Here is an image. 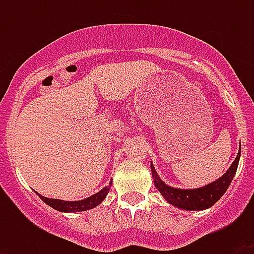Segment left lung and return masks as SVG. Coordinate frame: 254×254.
I'll return each instance as SVG.
<instances>
[{
	"label": "left lung",
	"mask_w": 254,
	"mask_h": 254,
	"mask_svg": "<svg viewBox=\"0 0 254 254\" xmlns=\"http://www.w3.org/2000/svg\"><path fill=\"white\" fill-rule=\"evenodd\" d=\"M240 150L237 154L236 159L233 161L229 170L217 181L209 183V185L196 190H179L173 189L170 186L165 185L155 173L154 167H151V173L154 178V185L159 192L162 193L163 197L169 201L170 204L175 205L178 208L189 209V211H197V209H205L212 207L224 192L228 190L231 182H232L235 174H236L239 159H240Z\"/></svg>",
	"instance_id": "8db88e82"
}]
</instances>
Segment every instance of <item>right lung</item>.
Masks as SVG:
<instances>
[{
    "label": "right lung",
    "instance_id": "right-lung-1",
    "mask_svg": "<svg viewBox=\"0 0 254 254\" xmlns=\"http://www.w3.org/2000/svg\"><path fill=\"white\" fill-rule=\"evenodd\" d=\"M111 185L108 187H104L101 191H99L95 195L87 197L84 200H77V201H64V200H59V199H49V197L41 196V199L45 201L46 204H49L50 207L58 209V211H62V212H80V211H87V209H91L96 205H99L101 201L105 199V196L109 192V189H111Z\"/></svg>",
    "mask_w": 254,
    "mask_h": 254
}]
</instances>
